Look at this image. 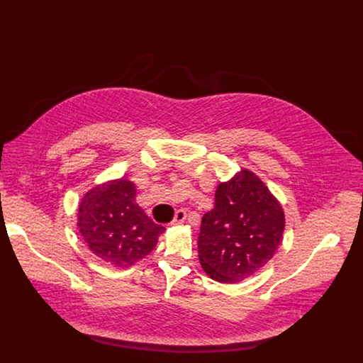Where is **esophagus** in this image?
I'll return each mask as SVG.
<instances>
[{
  "mask_svg": "<svg viewBox=\"0 0 363 363\" xmlns=\"http://www.w3.org/2000/svg\"><path fill=\"white\" fill-rule=\"evenodd\" d=\"M185 220H186V213L184 210H178L177 214H175V218L171 224L172 225H182L185 223Z\"/></svg>",
  "mask_w": 363,
  "mask_h": 363,
  "instance_id": "obj_1",
  "label": "esophagus"
}]
</instances>
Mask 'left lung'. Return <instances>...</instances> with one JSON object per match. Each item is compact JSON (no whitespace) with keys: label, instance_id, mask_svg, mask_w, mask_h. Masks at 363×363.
Listing matches in <instances>:
<instances>
[{"label":"left lung","instance_id":"left-lung-1","mask_svg":"<svg viewBox=\"0 0 363 363\" xmlns=\"http://www.w3.org/2000/svg\"><path fill=\"white\" fill-rule=\"evenodd\" d=\"M284 227L280 201L260 177L242 168L218 184L214 208L202 217L199 263L216 281L241 283L274 257Z\"/></svg>","mask_w":363,"mask_h":363}]
</instances>
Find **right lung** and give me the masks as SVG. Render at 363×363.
Returning a JSON list of instances; mask_svg holds the SVG:
<instances>
[{"instance_id": "obj_1", "label": "right lung", "mask_w": 363, "mask_h": 363, "mask_svg": "<svg viewBox=\"0 0 363 363\" xmlns=\"http://www.w3.org/2000/svg\"><path fill=\"white\" fill-rule=\"evenodd\" d=\"M77 227L89 250L118 269L150 254L165 231L145 214L136 202L135 182L126 178L90 188L79 202Z\"/></svg>"}]
</instances>
